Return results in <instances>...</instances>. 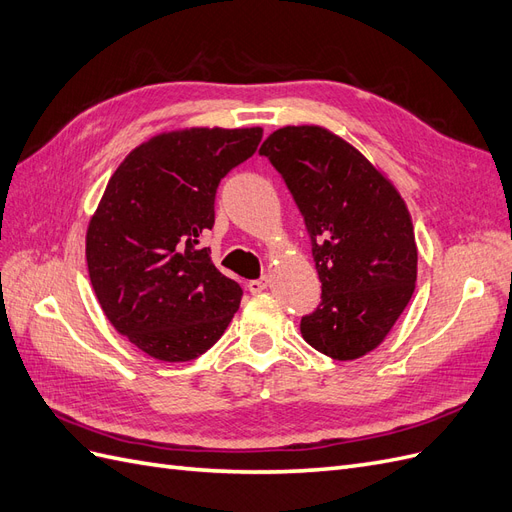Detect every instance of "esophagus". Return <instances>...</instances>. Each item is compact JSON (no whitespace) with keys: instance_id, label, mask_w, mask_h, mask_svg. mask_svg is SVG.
I'll return each mask as SVG.
<instances>
[{"instance_id":"obj_1","label":"esophagus","mask_w":512,"mask_h":512,"mask_svg":"<svg viewBox=\"0 0 512 512\" xmlns=\"http://www.w3.org/2000/svg\"><path fill=\"white\" fill-rule=\"evenodd\" d=\"M267 288H269V277H260V280L250 282V292H254V294L267 290Z\"/></svg>"}]
</instances>
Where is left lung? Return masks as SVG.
Segmentation results:
<instances>
[{
	"mask_svg": "<svg viewBox=\"0 0 512 512\" xmlns=\"http://www.w3.org/2000/svg\"><path fill=\"white\" fill-rule=\"evenodd\" d=\"M294 196L312 239L322 301L301 335L335 361L376 350L416 288L406 200L384 170L322 126H286L260 147Z\"/></svg>",
	"mask_w": 512,
	"mask_h": 512,
	"instance_id": "obj_1",
	"label": "left lung"
}]
</instances>
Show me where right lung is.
<instances>
[{
    "instance_id": "add662e5",
    "label": "right lung",
    "mask_w": 512,
    "mask_h": 512,
    "mask_svg": "<svg viewBox=\"0 0 512 512\" xmlns=\"http://www.w3.org/2000/svg\"><path fill=\"white\" fill-rule=\"evenodd\" d=\"M262 128H181L132 149L87 226L89 280L108 322L166 363L192 361L224 335L243 290L200 237L215 190L254 156Z\"/></svg>"
}]
</instances>
